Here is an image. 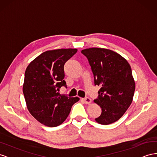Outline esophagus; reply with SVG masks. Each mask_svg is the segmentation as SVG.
<instances>
[{
	"mask_svg": "<svg viewBox=\"0 0 157 157\" xmlns=\"http://www.w3.org/2000/svg\"><path fill=\"white\" fill-rule=\"evenodd\" d=\"M82 100L85 102V104H89L92 102L91 99L90 98H88V97H86L85 98H82Z\"/></svg>",
	"mask_w": 157,
	"mask_h": 157,
	"instance_id": "34e87169",
	"label": "esophagus"
}]
</instances>
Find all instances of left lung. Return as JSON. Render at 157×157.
I'll use <instances>...</instances> for the list:
<instances>
[{
  "mask_svg": "<svg viewBox=\"0 0 157 157\" xmlns=\"http://www.w3.org/2000/svg\"><path fill=\"white\" fill-rule=\"evenodd\" d=\"M94 75V84L100 87L94 101L101 109L95 119L101 125L117 121L133 101L135 82L131 66L126 59L112 50L92 48L81 51Z\"/></svg>",
  "mask_w": 157,
  "mask_h": 157,
  "instance_id": "left-lung-1",
  "label": "left lung"
}]
</instances>
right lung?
<instances>
[{"label": "right lung", "mask_w": 157, "mask_h": 157, "mask_svg": "<svg viewBox=\"0 0 157 157\" xmlns=\"http://www.w3.org/2000/svg\"><path fill=\"white\" fill-rule=\"evenodd\" d=\"M77 49L46 51L29 63L25 71L23 93L31 115L48 127L63 124L78 97L61 96L59 88L67 86L64 65L77 53Z\"/></svg>", "instance_id": "1"}]
</instances>
